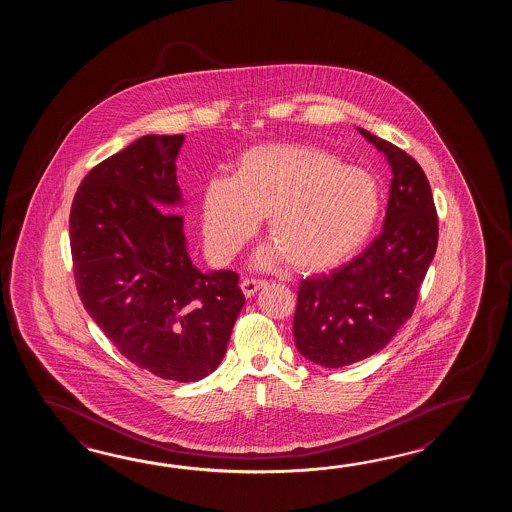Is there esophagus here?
Returning <instances> with one entry per match:
<instances>
[{
  "mask_svg": "<svg viewBox=\"0 0 512 512\" xmlns=\"http://www.w3.org/2000/svg\"><path fill=\"white\" fill-rule=\"evenodd\" d=\"M265 283L267 282H265L263 278H245V280L241 282V289H243L245 296H252L256 291H260Z\"/></svg>",
  "mask_w": 512,
  "mask_h": 512,
  "instance_id": "34e87169",
  "label": "esophagus"
}]
</instances>
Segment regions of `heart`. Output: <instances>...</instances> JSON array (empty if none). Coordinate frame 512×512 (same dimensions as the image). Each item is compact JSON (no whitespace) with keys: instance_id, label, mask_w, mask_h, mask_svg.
Listing matches in <instances>:
<instances>
[{"instance_id":"1","label":"heart","mask_w":512,"mask_h":512,"mask_svg":"<svg viewBox=\"0 0 512 512\" xmlns=\"http://www.w3.org/2000/svg\"><path fill=\"white\" fill-rule=\"evenodd\" d=\"M379 181L311 144L274 142L241 155L234 175H216L203 192L208 254L230 261L251 241L261 218L289 260L320 271L348 260L381 216Z\"/></svg>"}]
</instances>
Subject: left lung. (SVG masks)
Instances as JSON below:
<instances>
[{
    "mask_svg": "<svg viewBox=\"0 0 512 512\" xmlns=\"http://www.w3.org/2000/svg\"><path fill=\"white\" fill-rule=\"evenodd\" d=\"M392 166L382 232L331 274L298 285L294 344L305 359L342 368L381 351L414 315L439 236L432 188L412 155L359 128Z\"/></svg>",
    "mask_w": 512,
    "mask_h": 512,
    "instance_id": "1",
    "label": "left lung"
}]
</instances>
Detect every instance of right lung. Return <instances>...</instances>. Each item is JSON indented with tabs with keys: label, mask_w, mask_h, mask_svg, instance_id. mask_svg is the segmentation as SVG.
Listing matches in <instances>:
<instances>
[{
	"label": "right lung",
	"mask_w": 512,
	"mask_h": 512,
	"mask_svg": "<svg viewBox=\"0 0 512 512\" xmlns=\"http://www.w3.org/2000/svg\"><path fill=\"white\" fill-rule=\"evenodd\" d=\"M183 135H146L89 170L69 214L78 296L124 359L166 381L216 370L245 294L240 274L186 252L175 159Z\"/></svg>",
	"instance_id": "obj_1"
}]
</instances>
